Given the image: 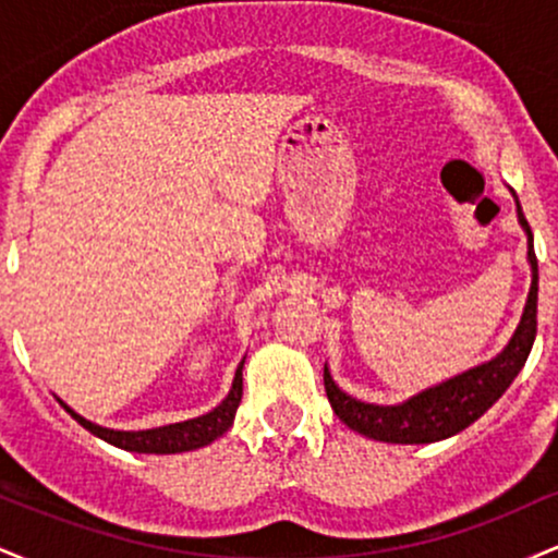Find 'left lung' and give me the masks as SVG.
I'll use <instances>...</instances> for the list:
<instances>
[{
	"label": "left lung",
	"mask_w": 558,
	"mask_h": 558,
	"mask_svg": "<svg viewBox=\"0 0 558 558\" xmlns=\"http://www.w3.org/2000/svg\"><path fill=\"white\" fill-rule=\"evenodd\" d=\"M517 217L527 233V262L533 267V283H530L520 325L501 354L440 383V386L422 390L396 407H377V403L351 399L332 383L328 367H325V393L343 425L373 440H383V444H435V440L462 433L501 399L527 362L537 332V259L533 230L524 220L520 202H517Z\"/></svg>",
	"instance_id": "obj_1"
}]
</instances>
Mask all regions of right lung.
Returning <instances> with one entry per match:
<instances>
[{"instance_id":"1","label":"right lung","mask_w":558,"mask_h":558,"mask_svg":"<svg viewBox=\"0 0 558 558\" xmlns=\"http://www.w3.org/2000/svg\"><path fill=\"white\" fill-rule=\"evenodd\" d=\"M243 360L235 369L233 386H230V393L222 399L213 412L202 414V417L185 420V422H175V425H165V427H151V430H110V427L94 425V422L83 420L78 412L68 407L65 401H60L65 407V412L73 417L78 425L86 427L88 433H94L96 438L107 440V444L125 448V451H136V453H183V451H194V448L209 446L213 440L220 438L222 433L233 425L235 409H239L241 396H243Z\"/></svg>"}]
</instances>
